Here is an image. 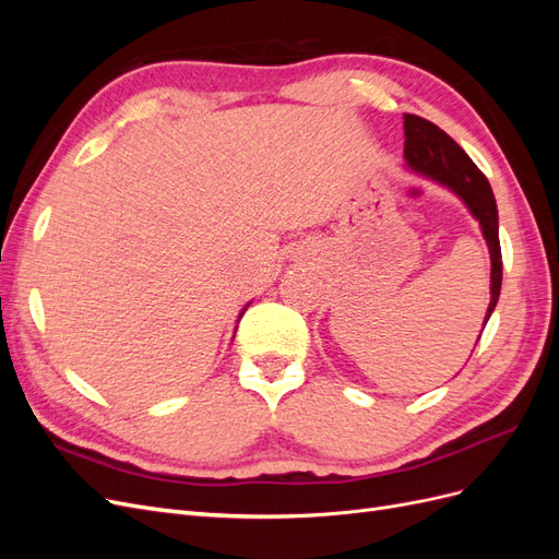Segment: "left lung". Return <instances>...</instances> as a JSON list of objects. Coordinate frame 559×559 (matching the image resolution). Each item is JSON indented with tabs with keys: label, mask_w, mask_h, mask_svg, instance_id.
<instances>
[{
	"label": "left lung",
	"mask_w": 559,
	"mask_h": 559,
	"mask_svg": "<svg viewBox=\"0 0 559 559\" xmlns=\"http://www.w3.org/2000/svg\"><path fill=\"white\" fill-rule=\"evenodd\" d=\"M403 130H405V160L415 173L427 175L436 181H441L460 195L471 214L478 218L483 226V235L489 247V257H492V300H489L487 317L497 308V300L501 294V245H499V214H497V200L489 186L487 177L478 170L466 151L456 144L450 134L431 121L415 114L403 116ZM485 329V326H483Z\"/></svg>",
	"instance_id": "obj_1"
}]
</instances>
